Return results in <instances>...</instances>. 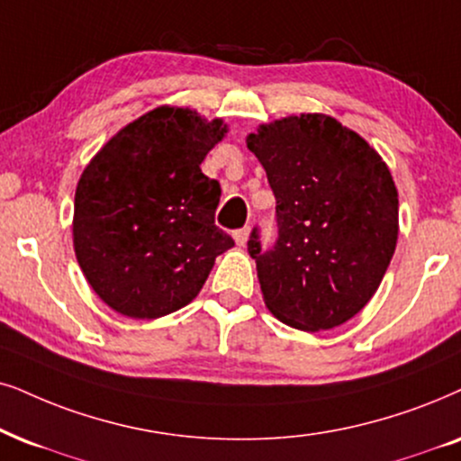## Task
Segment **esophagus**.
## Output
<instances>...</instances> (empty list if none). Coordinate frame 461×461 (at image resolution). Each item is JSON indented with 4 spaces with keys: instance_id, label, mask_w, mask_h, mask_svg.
I'll return each instance as SVG.
<instances>
[{
    "instance_id": "34e87169",
    "label": "esophagus",
    "mask_w": 461,
    "mask_h": 461,
    "mask_svg": "<svg viewBox=\"0 0 461 461\" xmlns=\"http://www.w3.org/2000/svg\"><path fill=\"white\" fill-rule=\"evenodd\" d=\"M234 238H236L238 247H244V244H247V240H249V227H242V230L234 231Z\"/></svg>"
}]
</instances>
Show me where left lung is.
Masks as SVG:
<instances>
[{
  "label": "left lung",
  "instance_id": "1",
  "mask_svg": "<svg viewBox=\"0 0 461 461\" xmlns=\"http://www.w3.org/2000/svg\"><path fill=\"white\" fill-rule=\"evenodd\" d=\"M247 147L276 197L278 238L249 255L264 302L295 330H331L376 294L398 242V189L381 155L328 114L259 125Z\"/></svg>",
  "mask_w": 461,
  "mask_h": 461
}]
</instances>
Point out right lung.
<instances>
[{"label": "right lung", "mask_w": 461, "mask_h": 461, "mask_svg": "<svg viewBox=\"0 0 461 461\" xmlns=\"http://www.w3.org/2000/svg\"><path fill=\"white\" fill-rule=\"evenodd\" d=\"M223 121L159 106L125 125L93 157L74 197L80 270L113 311L157 319L200 294L214 259L234 247L214 225L221 185L200 163Z\"/></svg>", "instance_id": "add662e5"}]
</instances>
